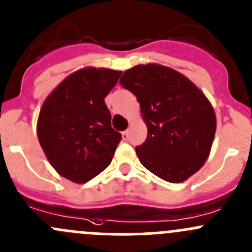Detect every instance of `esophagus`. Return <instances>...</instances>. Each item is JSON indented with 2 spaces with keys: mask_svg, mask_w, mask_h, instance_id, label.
I'll return each mask as SVG.
<instances>
[{
  "mask_svg": "<svg viewBox=\"0 0 252 252\" xmlns=\"http://www.w3.org/2000/svg\"><path fill=\"white\" fill-rule=\"evenodd\" d=\"M122 136H123V140H128V138H129V131L128 130H124L123 133H122Z\"/></svg>",
  "mask_w": 252,
  "mask_h": 252,
  "instance_id": "34e87169",
  "label": "esophagus"
}]
</instances>
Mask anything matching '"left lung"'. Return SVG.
I'll return each mask as SVG.
<instances>
[{"instance_id": "1", "label": "left lung", "mask_w": 252, "mask_h": 252, "mask_svg": "<svg viewBox=\"0 0 252 252\" xmlns=\"http://www.w3.org/2000/svg\"><path fill=\"white\" fill-rule=\"evenodd\" d=\"M140 103L147 138L135 149L141 164L169 183H182L208 158L216 113L205 94L185 75L149 63L126 70L119 80Z\"/></svg>"}]
</instances>
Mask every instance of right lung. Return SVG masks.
Instances as JSON below:
<instances>
[{
    "label": "right lung",
    "mask_w": 252,
    "mask_h": 252,
    "mask_svg": "<svg viewBox=\"0 0 252 252\" xmlns=\"http://www.w3.org/2000/svg\"><path fill=\"white\" fill-rule=\"evenodd\" d=\"M119 70L86 67L68 75L42 103L37 139L51 166L84 184L110 166L122 135L111 126L105 97Z\"/></svg>",
    "instance_id": "right-lung-1"
}]
</instances>
